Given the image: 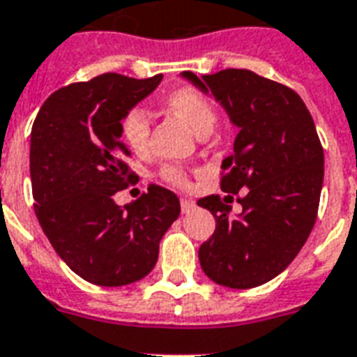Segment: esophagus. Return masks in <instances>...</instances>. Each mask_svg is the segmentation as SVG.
I'll use <instances>...</instances> for the list:
<instances>
[{
    "label": "esophagus",
    "mask_w": 357,
    "mask_h": 357,
    "mask_svg": "<svg viewBox=\"0 0 357 357\" xmlns=\"http://www.w3.org/2000/svg\"><path fill=\"white\" fill-rule=\"evenodd\" d=\"M193 208H195V203H193V201H190V199H182L181 201L182 214H190Z\"/></svg>",
    "instance_id": "esophagus-1"
}]
</instances>
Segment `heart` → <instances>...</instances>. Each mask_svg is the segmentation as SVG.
<instances>
[{"mask_svg": "<svg viewBox=\"0 0 357 357\" xmlns=\"http://www.w3.org/2000/svg\"><path fill=\"white\" fill-rule=\"evenodd\" d=\"M167 109L178 115L190 128L197 135L210 132L216 123V107L210 98L197 89L192 87H181L165 96ZM149 134H151V121L149 113L143 107H130L121 119V135L124 143L128 145L135 154H145L149 149ZM165 181L184 186L186 178L178 167L167 165L162 171Z\"/></svg>", "mask_w": 357, "mask_h": 357, "instance_id": "1", "label": "heart"}]
</instances>
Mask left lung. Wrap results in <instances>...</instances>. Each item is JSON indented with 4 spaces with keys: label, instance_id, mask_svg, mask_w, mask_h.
<instances>
[{
    "label": "left lung",
    "instance_id": "8db88e82",
    "mask_svg": "<svg viewBox=\"0 0 357 357\" xmlns=\"http://www.w3.org/2000/svg\"><path fill=\"white\" fill-rule=\"evenodd\" d=\"M238 128L233 154L222 162V190L197 204L216 218V231L201 248L199 262L214 283L253 289L283 272L309 238L324 181V151L313 117L298 93L245 68L197 78ZM244 189L243 212L227 203Z\"/></svg>",
    "mask_w": 357,
    "mask_h": 357
}]
</instances>
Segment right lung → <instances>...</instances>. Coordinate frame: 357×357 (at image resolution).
<instances>
[{
    "instance_id": "add662e5",
    "label": "right lung",
    "mask_w": 357,
    "mask_h": 357,
    "mask_svg": "<svg viewBox=\"0 0 357 357\" xmlns=\"http://www.w3.org/2000/svg\"><path fill=\"white\" fill-rule=\"evenodd\" d=\"M162 78L107 73L68 85L48 96L33 123L35 214L57 255L89 283L123 287L145 278L181 214L178 197L156 184L134 203L113 201L137 178L124 164L130 151L121 141V119Z\"/></svg>"
}]
</instances>
